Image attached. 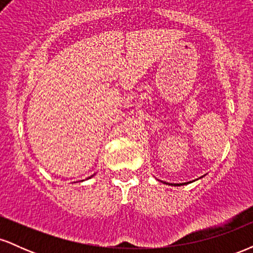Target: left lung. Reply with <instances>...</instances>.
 <instances>
[{"mask_svg":"<svg viewBox=\"0 0 253 253\" xmlns=\"http://www.w3.org/2000/svg\"><path fill=\"white\" fill-rule=\"evenodd\" d=\"M203 177V176H202ZM202 177H200V178H202ZM199 178V179H200ZM159 181V179H158ZM197 181V179H196ZM162 183H164V184H168V185H185V184H189V183H191V182H195V179H194V181H190V182H184V183H169V182H164V181H161Z\"/></svg>","mask_w":253,"mask_h":253,"instance_id":"left-lung-1","label":"left lung"}]
</instances>
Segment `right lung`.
Wrapping results in <instances>:
<instances>
[{"instance_id": "1", "label": "right lung", "mask_w": 253, "mask_h": 253, "mask_svg": "<svg viewBox=\"0 0 253 253\" xmlns=\"http://www.w3.org/2000/svg\"><path fill=\"white\" fill-rule=\"evenodd\" d=\"M92 176H94V175H92ZM92 176H90V177H92ZM90 177H89V178H90Z\"/></svg>"}]
</instances>
